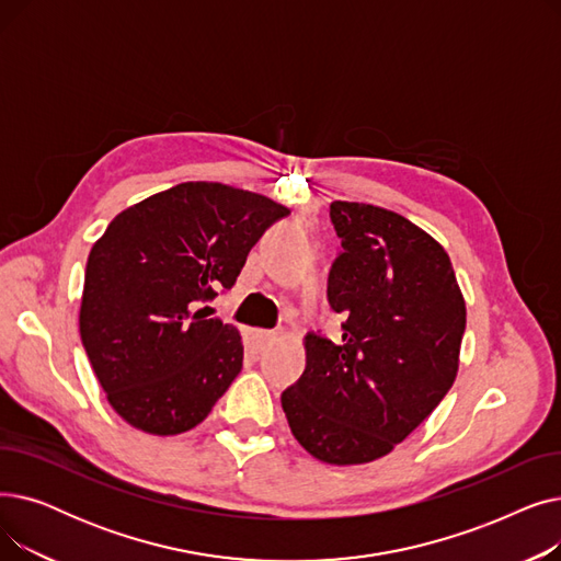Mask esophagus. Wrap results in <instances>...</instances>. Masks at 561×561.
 I'll list each match as a JSON object with an SVG mask.
<instances>
[{"label": "esophagus", "mask_w": 561, "mask_h": 561, "mask_svg": "<svg viewBox=\"0 0 561 561\" xmlns=\"http://www.w3.org/2000/svg\"><path fill=\"white\" fill-rule=\"evenodd\" d=\"M275 339H277V332H268V330H248L245 343H248V350H250V352H254V355H259V352H263Z\"/></svg>", "instance_id": "34e87169"}]
</instances>
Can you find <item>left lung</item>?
I'll use <instances>...</instances> for the list:
<instances>
[{
	"instance_id": "1",
	"label": "left lung",
	"mask_w": 561,
	"mask_h": 561,
	"mask_svg": "<svg viewBox=\"0 0 561 561\" xmlns=\"http://www.w3.org/2000/svg\"><path fill=\"white\" fill-rule=\"evenodd\" d=\"M341 252L328 300L343 334H307V368L282 393L290 432L336 466L389 455L446 398L459 368L466 305L450 256L400 214L332 202Z\"/></svg>"
}]
</instances>
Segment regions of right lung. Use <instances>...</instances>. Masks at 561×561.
<instances>
[{"label": "right lung", "mask_w": 561, "mask_h": 561, "mask_svg": "<svg viewBox=\"0 0 561 561\" xmlns=\"http://www.w3.org/2000/svg\"><path fill=\"white\" fill-rule=\"evenodd\" d=\"M286 216L263 195L186 182L111 220L88 254L79 332L129 425L172 436L209 416L243 368V343L204 305L233 286L263 231Z\"/></svg>", "instance_id": "right-lung-1"}]
</instances>
